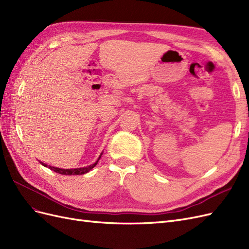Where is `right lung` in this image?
I'll use <instances>...</instances> for the list:
<instances>
[{
    "instance_id": "1",
    "label": "right lung",
    "mask_w": 249,
    "mask_h": 249,
    "mask_svg": "<svg viewBox=\"0 0 249 249\" xmlns=\"http://www.w3.org/2000/svg\"><path fill=\"white\" fill-rule=\"evenodd\" d=\"M102 155H103V153L101 154V156L99 157V159H97V161L95 162V163H93L92 165H89V166H86V167H82V168H72V169H62V168H58V167H52V166H48V165H46V164H43L42 162H40L43 166H46V167H49L51 170H53V171H55V172H57V173H60V175H64V176H78V175H84V173H87V172H89L90 170H91L95 165L97 164V162H99V160L101 159V157H102Z\"/></svg>"
}]
</instances>
